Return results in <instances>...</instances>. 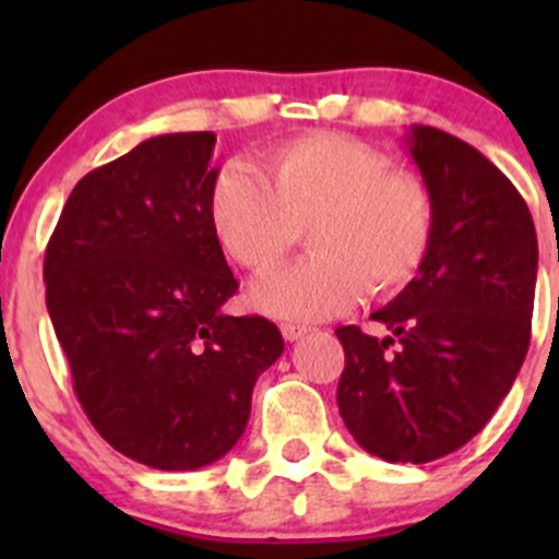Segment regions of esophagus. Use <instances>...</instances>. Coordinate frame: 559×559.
<instances>
[{"mask_svg": "<svg viewBox=\"0 0 559 559\" xmlns=\"http://www.w3.org/2000/svg\"><path fill=\"white\" fill-rule=\"evenodd\" d=\"M306 332H308L306 324H289V321H286V324H281V335H284L286 341H300Z\"/></svg>", "mask_w": 559, "mask_h": 559, "instance_id": "1", "label": "esophagus"}]
</instances>
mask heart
Masks as SVG:
<instances>
[{
	"label": "heart",
	"mask_w": 559,
	"mask_h": 559,
	"mask_svg": "<svg viewBox=\"0 0 559 559\" xmlns=\"http://www.w3.org/2000/svg\"><path fill=\"white\" fill-rule=\"evenodd\" d=\"M207 218L224 253L253 275L275 273L308 227L313 257L253 286L251 300L281 319H326L365 289L389 300L414 284L432 251L438 205L419 173L392 167L376 145L311 132L270 151L264 180L224 167Z\"/></svg>",
	"instance_id": "obj_1"
}]
</instances>
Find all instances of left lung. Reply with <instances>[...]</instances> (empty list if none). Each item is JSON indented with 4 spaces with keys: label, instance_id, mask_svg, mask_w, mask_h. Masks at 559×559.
<instances>
[{
    "label": "left lung",
    "instance_id": "obj_1",
    "mask_svg": "<svg viewBox=\"0 0 559 559\" xmlns=\"http://www.w3.org/2000/svg\"><path fill=\"white\" fill-rule=\"evenodd\" d=\"M411 156L438 205L414 284L370 319L386 337L337 326V408L354 441L386 462H432L484 430L530 346L538 240L516 186L481 151L414 127Z\"/></svg>",
    "mask_w": 559,
    "mask_h": 559
}]
</instances>
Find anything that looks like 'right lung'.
Segmentation results:
<instances>
[{"label":"right lung","instance_id":"add662e5","mask_svg":"<svg viewBox=\"0 0 559 559\" xmlns=\"http://www.w3.org/2000/svg\"><path fill=\"white\" fill-rule=\"evenodd\" d=\"M213 132L159 134L78 180L45 248V302L72 389L116 452L194 471L243 436L259 373L284 354L238 292L207 218Z\"/></svg>","mask_w":559,"mask_h":559}]
</instances>
